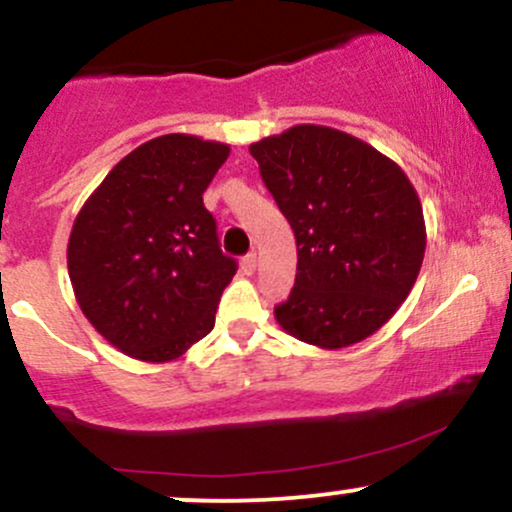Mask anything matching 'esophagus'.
I'll use <instances>...</instances> for the list:
<instances>
[{
    "mask_svg": "<svg viewBox=\"0 0 512 512\" xmlns=\"http://www.w3.org/2000/svg\"><path fill=\"white\" fill-rule=\"evenodd\" d=\"M240 269H243V274H255L257 269V255L255 252H250V255H245L243 260H240Z\"/></svg>",
    "mask_w": 512,
    "mask_h": 512,
    "instance_id": "1",
    "label": "esophagus"
}]
</instances>
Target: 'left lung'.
I'll return each mask as SVG.
<instances>
[{
	"label": "left lung",
	"instance_id": "1",
	"mask_svg": "<svg viewBox=\"0 0 512 512\" xmlns=\"http://www.w3.org/2000/svg\"><path fill=\"white\" fill-rule=\"evenodd\" d=\"M296 236V286L274 317L284 332L337 351L363 342L414 289L426 252L421 199L378 149L325 125L250 144Z\"/></svg>",
	"mask_w": 512,
	"mask_h": 512
}]
</instances>
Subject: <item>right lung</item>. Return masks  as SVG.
Returning a JSON list of instances; mask_svg holds the SVG:
<instances>
[{
    "label": "right lung",
    "mask_w": 512,
    "mask_h": 512,
    "mask_svg": "<svg viewBox=\"0 0 512 512\" xmlns=\"http://www.w3.org/2000/svg\"><path fill=\"white\" fill-rule=\"evenodd\" d=\"M231 146L163 134L105 175L76 214L67 267L81 313L117 351L168 363L214 330L236 274L202 195Z\"/></svg>",
    "instance_id": "right-lung-1"
}]
</instances>
